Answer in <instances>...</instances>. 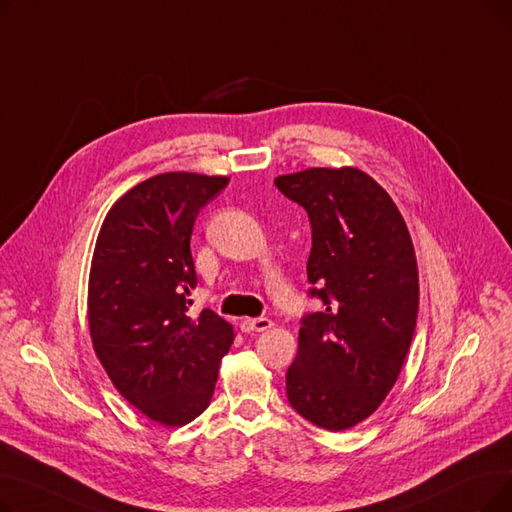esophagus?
Instances as JSON below:
<instances>
[{"instance_id":"esophagus-1","label":"esophagus","mask_w":512,"mask_h":512,"mask_svg":"<svg viewBox=\"0 0 512 512\" xmlns=\"http://www.w3.org/2000/svg\"><path fill=\"white\" fill-rule=\"evenodd\" d=\"M272 326H274V324H272V319H267V317H257V319L247 317V319H242V321H240V330L245 332V334L265 332V330H270Z\"/></svg>"}]
</instances>
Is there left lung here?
<instances>
[{"instance_id":"1","label":"left lung","mask_w":512,"mask_h":512,"mask_svg":"<svg viewBox=\"0 0 512 512\" xmlns=\"http://www.w3.org/2000/svg\"><path fill=\"white\" fill-rule=\"evenodd\" d=\"M274 184L309 215V294L324 303L301 319L286 396L311 423L342 432L382 405L407 359L419 309L413 240L390 195L357 168Z\"/></svg>"}]
</instances>
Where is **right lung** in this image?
Masks as SVG:
<instances>
[{"label":"right lung","instance_id":"obj_1","mask_svg":"<svg viewBox=\"0 0 512 512\" xmlns=\"http://www.w3.org/2000/svg\"><path fill=\"white\" fill-rule=\"evenodd\" d=\"M230 178L157 174L101 224L89 274V330L116 390L151 421L191 423L207 407L234 330L211 309L188 315L197 286L191 234Z\"/></svg>","mask_w":512,"mask_h":512}]
</instances>
